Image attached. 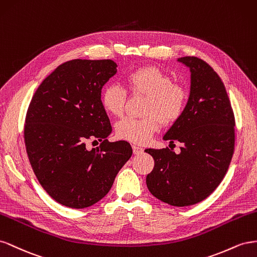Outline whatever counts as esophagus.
<instances>
[{
	"label": "esophagus",
	"instance_id": "34e87169",
	"mask_svg": "<svg viewBox=\"0 0 257 257\" xmlns=\"http://www.w3.org/2000/svg\"><path fill=\"white\" fill-rule=\"evenodd\" d=\"M133 150H134L135 154H140V153L143 152V149L140 148V146H138V145H133Z\"/></svg>",
	"mask_w": 257,
	"mask_h": 257
}]
</instances>
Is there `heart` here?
<instances>
[{"instance_id":"b5f03b06","label":"heart","mask_w":257,"mask_h":257,"mask_svg":"<svg viewBox=\"0 0 257 257\" xmlns=\"http://www.w3.org/2000/svg\"><path fill=\"white\" fill-rule=\"evenodd\" d=\"M128 90L135 96H146L142 118L124 117L116 123V136L137 144L149 142L157 133L160 122L169 124L184 113L188 92L184 86L157 67H142L126 76ZM128 98L127 90L116 83L108 84L101 93V104L113 116H121Z\"/></svg>"}]
</instances>
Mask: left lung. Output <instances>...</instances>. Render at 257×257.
I'll return each mask as SVG.
<instances>
[{"label": "left lung", "instance_id": "left-lung-1", "mask_svg": "<svg viewBox=\"0 0 257 257\" xmlns=\"http://www.w3.org/2000/svg\"><path fill=\"white\" fill-rule=\"evenodd\" d=\"M178 61L190 70V93L184 113L164 140L182 143L171 149L145 150L155 165L146 177L153 196L174 207H187L214 192L228 170L234 150V115L221 77L197 57Z\"/></svg>", "mask_w": 257, "mask_h": 257}]
</instances>
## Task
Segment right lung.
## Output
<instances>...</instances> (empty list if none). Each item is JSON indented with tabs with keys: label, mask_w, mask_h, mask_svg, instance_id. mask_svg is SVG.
I'll list each match as a JSON object with an SVG mask.
<instances>
[{
	"label": "right lung",
	"mask_w": 257,
	"mask_h": 257,
	"mask_svg": "<svg viewBox=\"0 0 257 257\" xmlns=\"http://www.w3.org/2000/svg\"><path fill=\"white\" fill-rule=\"evenodd\" d=\"M116 67L109 59L64 62L29 104L24 129L29 160L42 187L65 207L83 209L101 200L133 155L128 142L106 139L112 127L101 89ZM89 141L100 145L88 150Z\"/></svg>",
	"instance_id": "1"
}]
</instances>
